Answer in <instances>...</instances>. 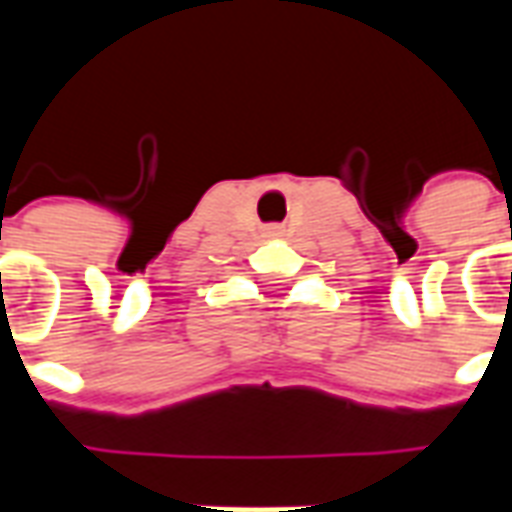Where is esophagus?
Here are the masks:
<instances>
[{"instance_id": "1", "label": "esophagus", "mask_w": 512, "mask_h": 512, "mask_svg": "<svg viewBox=\"0 0 512 512\" xmlns=\"http://www.w3.org/2000/svg\"><path fill=\"white\" fill-rule=\"evenodd\" d=\"M268 235H279L277 227H268Z\"/></svg>"}]
</instances>
